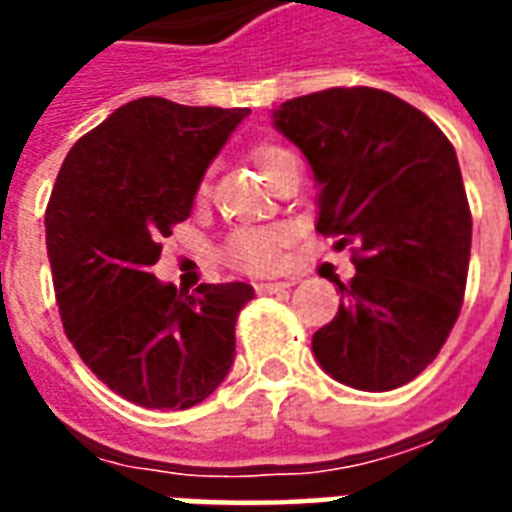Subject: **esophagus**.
Returning a JSON list of instances; mask_svg holds the SVG:
<instances>
[{"label": "esophagus", "instance_id": "esophagus-1", "mask_svg": "<svg viewBox=\"0 0 512 512\" xmlns=\"http://www.w3.org/2000/svg\"><path fill=\"white\" fill-rule=\"evenodd\" d=\"M293 282L288 279H279V282H257L255 290L257 293H279V290H288Z\"/></svg>", "mask_w": 512, "mask_h": 512}]
</instances>
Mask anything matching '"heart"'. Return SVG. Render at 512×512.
<instances>
[{
	"instance_id": "obj_1",
	"label": "heart",
	"mask_w": 512,
	"mask_h": 512,
	"mask_svg": "<svg viewBox=\"0 0 512 512\" xmlns=\"http://www.w3.org/2000/svg\"><path fill=\"white\" fill-rule=\"evenodd\" d=\"M288 156H293L285 147L274 145V142H260V145L252 147V164L257 167V172L268 178L274 169L279 167V161H285ZM200 191H205L202 186ZM288 241L285 230L279 227H263V230H241L235 233L227 246H224V257L238 268H246V271H268V268L277 266L279 255H282V246Z\"/></svg>"
}]
</instances>
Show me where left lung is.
<instances>
[{"label": "left lung", "mask_w": 512, "mask_h": 512, "mask_svg": "<svg viewBox=\"0 0 512 512\" xmlns=\"http://www.w3.org/2000/svg\"><path fill=\"white\" fill-rule=\"evenodd\" d=\"M310 161L318 230L359 246L332 323L312 334L318 365L345 386L386 392L436 359L458 321L472 213L439 126L397 95L332 87L271 112Z\"/></svg>", "instance_id": "1"}]
</instances>
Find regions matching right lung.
I'll return each mask as SVG.
<instances>
[{
    "instance_id": "right-lung-1",
    "label": "right lung",
    "mask_w": 512,
    "mask_h": 512,
    "mask_svg": "<svg viewBox=\"0 0 512 512\" xmlns=\"http://www.w3.org/2000/svg\"><path fill=\"white\" fill-rule=\"evenodd\" d=\"M246 115L139 98L62 161L46 208L62 326L84 365L136 406H197L233 367L235 318L255 288L222 282L183 293L150 266Z\"/></svg>"
}]
</instances>
